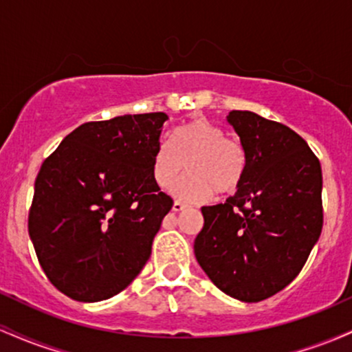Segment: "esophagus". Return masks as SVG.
<instances>
[{"mask_svg": "<svg viewBox=\"0 0 352 352\" xmlns=\"http://www.w3.org/2000/svg\"><path fill=\"white\" fill-rule=\"evenodd\" d=\"M173 212H182V210H185L187 208V205L184 204V201H180V200H175L173 201Z\"/></svg>", "mask_w": 352, "mask_h": 352, "instance_id": "obj_1", "label": "esophagus"}]
</instances>
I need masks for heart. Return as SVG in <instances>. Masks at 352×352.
<instances>
[{
  "label": "heart",
  "instance_id": "obj_1",
  "mask_svg": "<svg viewBox=\"0 0 352 352\" xmlns=\"http://www.w3.org/2000/svg\"><path fill=\"white\" fill-rule=\"evenodd\" d=\"M188 167V175L173 187L175 195L188 201L218 195H232L240 188L246 172V151L240 140L225 137L220 125L207 117H193L180 124L153 153V179L162 188L175 184Z\"/></svg>",
  "mask_w": 352,
  "mask_h": 352
}]
</instances>
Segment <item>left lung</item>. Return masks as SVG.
<instances>
[{
    "instance_id": "8db88e82",
    "label": "left lung",
    "mask_w": 352,
    "mask_h": 352,
    "mask_svg": "<svg viewBox=\"0 0 352 352\" xmlns=\"http://www.w3.org/2000/svg\"><path fill=\"white\" fill-rule=\"evenodd\" d=\"M227 119L246 151L245 179L225 204L201 207L193 252L218 289L258 302L298 276L321 235V164L286 125L250 111Z\"/></svg>"
}]
</instances>
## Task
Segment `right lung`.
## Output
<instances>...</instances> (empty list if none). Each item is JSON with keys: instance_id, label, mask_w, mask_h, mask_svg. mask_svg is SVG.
<instances>
[{"instance_id": "add662e5", "label": "right lung", "mask_w": 352, "mask_h": 352, "mask_svg": "<svg viewBox=\"0 0 352 352\" xmlns=\"http://www.w3.org/2000/svg\"><path fill=\"white\" fill-rule=\"evenodd\" d=\"M164 112L86 122L34 182L28 230L43 272L76 301L112 298L147 263L173 200L153 179Z\"/></svg>"}]
</instances>
